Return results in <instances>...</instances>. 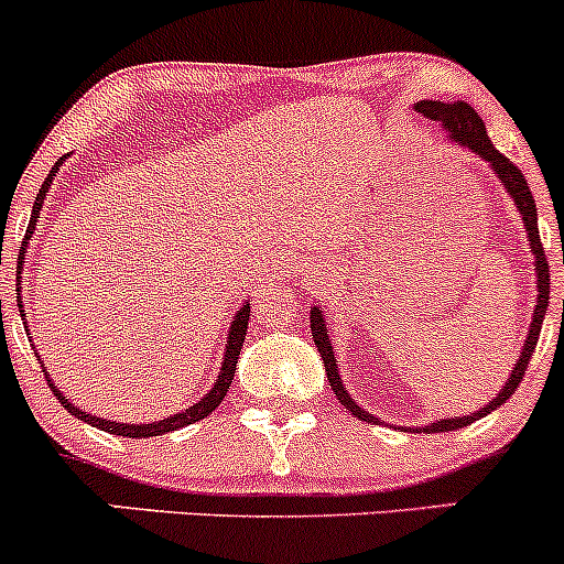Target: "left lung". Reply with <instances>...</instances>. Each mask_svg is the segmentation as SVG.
<instances>
[{"mask_svg": "<svg viewBox=\"0 0 564 564\" xmlns=\"http://www.w3.org/2000/svg\"><path fill=\"white\" fill-rule=\"evenodd\" d=\"M415 110L423 116V119L440 121V124L445 127V132H448V138L456 143V147L469 149V152H475L478 156H484L486 162H489L491 171L497 173V178H499V182H502V187L508 189V195L513 197L516 208H519L521 223H524V228H527V239H530V249H532V254H535V274H538V282H535V288H538L535 315H532L530 330H527L524 350H521L519 361H516L513 369H510L508 382H505V386L499 388L497 397L491 399V402L486 404V408H480L478 412H469V415H464V417H456V415L454 417H443V421L429 423V426H423V432L434 434V432H454V429L469 426V423L478 421V417H484V415H489L491 410H497L499 404H505L510 397H513L516 388H519V382H521V377H524L527 364H530L532 352H535L538 336H541V325H543L545 310H549V284L551 282H549V260H545V249H543L541 234H538L535 197H532L530 187H527V178L521 176L519 167H516L513 162H510L502 152H497L495 143L489 141V135H486L484 119H480V116L473 110V106H467V102H464V100H456V102L421 100V102H415ZM562 263H564V260H562ZM310 325H312V339H315L317 350H321V358H323V364H325V375H328V382H330V388H334L336 399H339V402L345 404V408L350 410L352 415L361 417V421L380 423L375 415H369L367 410L358 408L356 399H352L350 393L345 391V386H341L339 367H336L334 347H330L328 328H325V315H323L321 306H315V310L310 312ZM412 432H417V429H412Z\"/></svg>", "mask_w": 564, "mask_h": 564, "instance_id": "left-lung-1", "label": "left lung"}]
</instances>
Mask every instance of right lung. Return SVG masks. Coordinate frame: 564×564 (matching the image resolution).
Instances as JSON below:
<instances>
[{"label":"right lung","mask_w":564,"mask_h":564,"mask_svg":"<svg viewBox=\"0 0 564 564\" xmlns=\"http://www.w3.org/2000/svg\"><path fill=\"white\" fill-rule=\"evenodd\" d=\"M65 160H67V156H62V160L56 162L54 167H51L48 178H45L43 187H40L37 197H34L32 219H29L26 236H23L21 252H19V274H21V269H23V258H26V252H23V247H26L29 239H32L34 225H37L40 212H43L45 193H48V189H51V184H54V176H56V173H59V165H62V162H65ZM15 280L21 282V276H15ZM19 306H23V304H21V293H19ZM21 312H23V310H21ZM247 325H249V304H243L241 310L236 312L234 323H230L228 345H225L223 369H219V377H217V382H214L212 391H208L206 397H203L197 404H193V408H189V410L176 412V415L165 417V421H154V423H116V421H106V417L89 415V412H84V410L75 408V404H69V399L65 397V393H62L59 388L54 386V380H51V375H45V377H48V386H51V391H54V397L59 399L62 404H65L67 412H73V415L80 417V421H84V423H91V426L102 429V432L119 434V437H135V440H141V437H156V434H167V432H176V429H182V426H189V423L200 421V417H206L208 412H214V410L219 408V402H223L225 393H228L230 382H234L236 364H239V356H241V345H243V339H247Z\"/></svg>","instance_id":"right-lung-1"}]
</instances>
